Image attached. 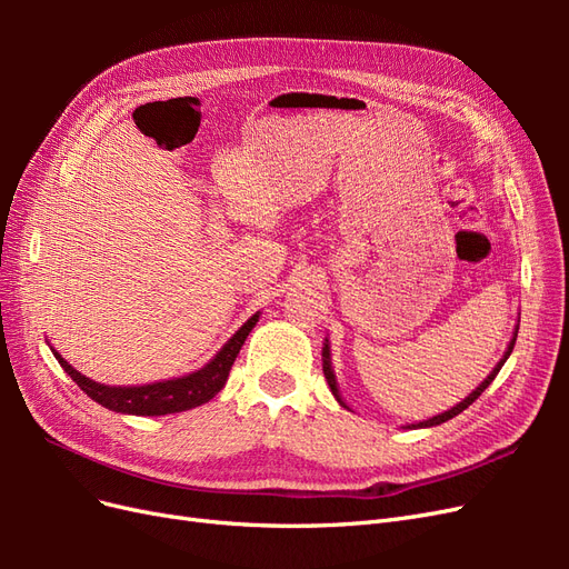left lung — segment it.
Returning a JSON list of instances; mask_svg holds the SVG:
<instances>
[{"mask_svg":"<svg viewBox=\"0 0 569 569\" xmlns=\"http://www.w3.org/2000/svg\"><path fill=\"white\" fill-rule=\"evenodd\" d=\"M518 330H520V320H518V325H515V332H512V339H510V343H508V349H506V353H503V358L498 360L496 363V368L487 375V380L481 382L472 393H468L465 396V399L460 401V403H456L453 408H449V410H443V412H439V416H435V418H429V420H422V422H416V425H406L408 429H422V427H437V425H441V422H446V420H451V418H456L458 412H462L465 408H468L470 403H475L477 399H479V393L485 391L491 382H493V377L498 375V370L503 368V363L508 360V356L512 353V347H515V339H518ZM322 372H325V380H327V385H330V389H332V393H335V399L343 406V408H349L347 406V401L341 399V391H339V385H337V375H335V368H332V351H330V339L325 337V343H322Z\"/></svg>","mask_w":569,"mask_h":569,"instance_id":"left-lung-1","label":"left lung"}]
</instances>
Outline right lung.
Here are the masks:
<instances>
[{"label": "right lung", "instance_id": "right-lung-1", "mask_svg": "<svg viewBox=\"0 0 569 569\" xmlns=\"http://www.w3.org/2000/svg\"><path fill=\"white\" fill-rule=\"evenodd\" d=\"M258 316L261 313H253L242 327H239V330L228 339V343H222V349L203 368L187 372L182 377H173V380H161L151 385L111 387V385L94 382L90 377L78 372L66 358H61V353L54 347L49 349L59 360V366L71 375V380L99 406L123 412V416L157 418V416H168V412H182L189 408H197L201 403H209L213 396L226 387L234 358L239 349H242V343L247 341L249 332L256 327Z\"/></svg>", "mask_w": 569, "mask_h": 569}]
</instances>
